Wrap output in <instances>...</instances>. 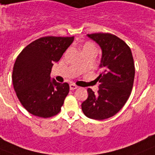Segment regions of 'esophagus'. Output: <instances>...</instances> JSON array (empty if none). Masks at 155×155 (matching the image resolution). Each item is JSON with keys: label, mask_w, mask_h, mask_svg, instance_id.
I'll return each instance as SVG.
<instances>
[{"label": "esophagus", "mask_w": 155, "mask_h": 155, "mask_svg": "<svg viewBox=\"0 0 155 155\" xmlns=\"http://www.w3.org/2000/svg\"><path fill=\"white\" fill-rule=\"evenodd\" d=\"M69 86H70V90H71V91H73V90H75L78 88L77 86L74 84H71Z\"/></svg>", "instance_id": "esophagus-1"}]
</instances>
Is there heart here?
<instances>
[{"label": "heart", "mask_w": 155, "mask_h": 155, "mask_svg": "<svg viewBox=\"0 0 155 155\" xmlns=\"http://www.w3.org/2000/svg\"><path fill=\"white\" fill-rule=\"evenodd\" d=\"M86 49H95V46L92 42H87V43L84 44V48H83V50Z\"/></svg>", "instance_id": "1"}]
</instances>
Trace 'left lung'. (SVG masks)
Returning <instances> with one entry per match:
<instances>
[{"label":"left lung","instance_id":"obj_1","mask_svg":"<svg viewBox=\"0 0 155 155\" xmlns=\"http://www.w3.org/2000/svg\"><path fill=\"white\" fill-rule=\"evenodd\" d=\"M87 36L102 48V71L95 80L99 83L98 91L94 94L88 88L82 110L91 119H107L121 110L131 94L135 77L133 57L129 46L114 35L94 33Z\"/></svg>","mask_w":155,"mask_h":155}]
</instances>
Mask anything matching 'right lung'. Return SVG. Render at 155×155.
<instances>
[{
	"mask_svg": "<svg viewBox=\"0 0 155 155\" xmlns=\"http://www.w3.org/2000/svg\"><path fill=\"white\" fill-rule=\"evenodd\" d=\"M74 40L72 37L46 36L27 45L14 64L12 84L16 95L30 114L48 118L59 114L69 92L68 83L50 80L58 62Z\"/></svg>",
	"mask_w": 155,
	"mask_h": 155,
	"instance_id": "add662e5",
	"label": "right lung"
}]
</instances>
